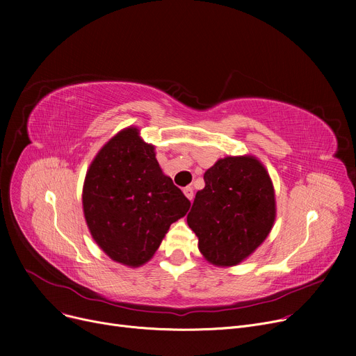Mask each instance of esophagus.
<instances>
[{
	"label": "esophagus",
	"instance_id": "34e87169",
	"mask_svg": "<svg viewBox=\"0 0 356 356\" xmlns=\"http://www.w3.org/2000/svg\"><path fill=\"white\" fill-rule=\"evenodd\" d=\"M183 193H184V196L188 197L189 200H192V199H193V195H195V193H193V189L191 188V186H188V188H184V189H183Z\"/></svg>",
	"mask_w": 356,
	"mask_h": 356
}]
</instances>
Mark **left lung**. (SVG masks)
Returning a JSON list of instances; mask_svg holds the SVG:
<instances>
[{"label":"left lung","instance_id":"left-lung-1","mask_svg":"<svg viewBox=\"0 0 356 356\" xmlns=\"http://www.w3.org/2000/svg\"><path fill=\"white\" fill-rule=\"evenodd\" d=\"M188 223L203 257L219 267L239 264L270 234L275 219L271 179L257 159L227 157L204 173Z\"/></svg>","mask_w":356,"mask_h":356}]
</instances>
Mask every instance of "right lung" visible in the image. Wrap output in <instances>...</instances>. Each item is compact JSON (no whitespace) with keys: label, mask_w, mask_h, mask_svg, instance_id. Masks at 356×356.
I'll return each instance as SVG.
<instances>
[{"label":"right lung","mask_w":356,"mask_h":356,"mask_svg":"<svg viewBox=\"0 0 356 356\" xmlns=\"http://www.w3.org/2000/svg\"><path fill=\"white\" fill-rule=\"evenodd\" d=\"M191 200L163 175L154 147L127 128L92 161L83 184V212L97 244L117 263L138 267L154 255Z\"/></svg>","instance_id":"right-lung-1"}]
</instances>
